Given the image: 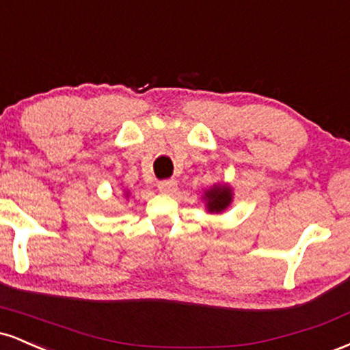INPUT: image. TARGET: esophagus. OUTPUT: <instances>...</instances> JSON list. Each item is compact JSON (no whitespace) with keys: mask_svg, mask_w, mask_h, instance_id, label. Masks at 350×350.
Wrapping results in <instances>:
<instances>
[{"mask_svg":"<svg viewBox=\"0 0 350 350\" xmlns=\"http://www.w3.org/2000/svg\"><path fill=\"white\" fill-rule=\"evenodd\" d=\"M158 189L159 192H163V194H174L176 191H178V180L174 179H167V180H161V183L158 184Z\"/></svg>","mask_w":350,"mask_h":350,"instance_id":"1","label":"esophagus"}]
</instances>
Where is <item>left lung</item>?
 <instances>
[{"mask_svg":"<svg viewBox=\"0 0 350 350\" xmlns=\"http://www.w3.org/2000/svg\"><path fill=\"white\" fill-rule=\"evenodd\" d=\"M204 204L208 214H222L230 207L232 200H234V191L228 184H214L208 189H206L202 196Z\"/></svg>","mask_w":350,"mask_h":350,"instance_id":"8db88e82","label":"left lung"}]
</instances>
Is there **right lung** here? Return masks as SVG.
I'll use <instances>...</instances> for the list:
<instances>
[{
	"label": "right lung",
	"instance_id": "add662e5",
	"mask_svg": "<svg viewBox=\"0 0 350 350\" xmlns=\"http://www.w3.org/2000/svg\"><path fill=\"white\" fill-rule=\"evenodd\" d=\"M123 198H126V199L130 198V191H124V192H123Z\"/></svg>",
	"mask_w": 350,
	"mask_h": 350
}]
</instances>
